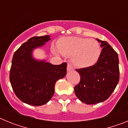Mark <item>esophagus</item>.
<instances>
[{
	"mask_svg": "<svg viewBox=\"0 0 128 128\" xmlns=\"http://www.w3.org/2000/svg\"><path fill=\"white\" fill-rule=\"evenodd\" d=\"M74 70V68L72 66V65H71L70 63H68L67 65V71H71V70Z\"/></svg>",
	"mask_w": 128,
	"mask_h": 128,
	"instance_id": "34e87169",
	"label": "esophagus"
}]
</instances>
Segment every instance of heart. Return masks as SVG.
<instances>
[{
  "instance_id": "obj_1",
  "label": "heart",
  "mask_w": 128,
  "mask_h": 128,
  "mask_svg": "<svg viewBox=\"0 0 128 128\" xmlns=\"http://www.w3.org/2000/svg\"><path fill=\"white\" fill-rule=\"evenodd\" d=\"M58 49L53 48L56 54L72 56L74 65L82 68L94 66L100 58L101 48L94 39L78 36L63 37L58 42Z\"/></svg>"
}]
</instances>
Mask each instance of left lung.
Masks as SVG:
<instances>
[{"instance_id":"left-lung-1","label":"left lung","mask_w":128,"mask_h":128,"mask_svg":"<svg viewBox=\"0 0 128 128\" xmlns=\"http://www.w3.org/2000/svg\"><path fill=\"white\" fill-rule=\"evenodd\" d=\"M97 40L102 47L99 60L91 67L76 69L81 80L74 87L75 94L86 104L106 100L119 81L118 54L107 42Z\"/></svg>"}]
</instances>
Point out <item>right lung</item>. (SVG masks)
<instances>
[{"label": "right lung", "instance_id": "obj_1", "mask_svg": "<svg viewBox=\"0 0 128 128\" xmlns=\"http://www.w3.org/2000/svg\"><path fill=\"white\" fill-rule=\"evenodd\" d=\"M50 40L48 35L32 37L13 55L10 82L16 97L28 104L42 106L48 102L54 95L56 82L66 76V63L55 65L32 56L34 49Z\"/></svg>", "mask_w": 128, "mask_h": 128}]
</instances>
